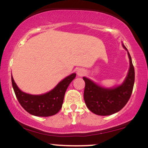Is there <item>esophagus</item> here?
Segmentation results:
<instances>
[{
    "label": "esophagus",
    "instance_id": "obj_1",
    "mask_svg": "<svg viewBox=\"0 0 148 148\" xmlns=\"http://www.w3.org/2000/svg\"><path fill=\"white\" fill-rule=\"evenodd\" d=\"M85 73V71H84L83 69H81V68H80V69H78L77 71V75H78V76L84 75Z\"/></svg>",
    "mask_w": 148,
    "mask_h": 148
}]
</instances>
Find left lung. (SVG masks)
<instances>
[{
    "label": "left lung",
    "instance_id": "1",
    "mask_svg": "<svg viewBox=\"0 0 148 148\" xmlns=\"http://www.w3.org/2000/svg\"><path fill=\"white\" fill-rule=\"evenodd\" d=\"M123 47L127 50L123 44ZM128 55L130 61L129 71L124 82L118 87L104 88L83 77L85 82L84 99L87 108L94 114L99 116L112 115L123 109L129 100L134 85L135 71L128 51Z\"/></svg>",
    "mask_w": 148,
    "mask_h": 148
}]
</instances>
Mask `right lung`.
Wrapping results in <instances>:
<instances>
[{
    "instance_id": "add662e5",
    "label": "right lung",
    "mask_w": 148,
    "mask_h": 148,
    "mask_svg": "<svg viewBox=\"0 0 148 148\" xmlns=\"http://www.w3.org/2000/svg\"><path fill=\"white\" fill-rule=\"evenodd\" d=\"M75 76V73L70 75L50 92L39 95L23 92L17 86L12 76L11 80L17 99L24 109L32 115L47 117L55 115L59 112L62 107L66 90Z\"/></svg>"
}]
</instances>
